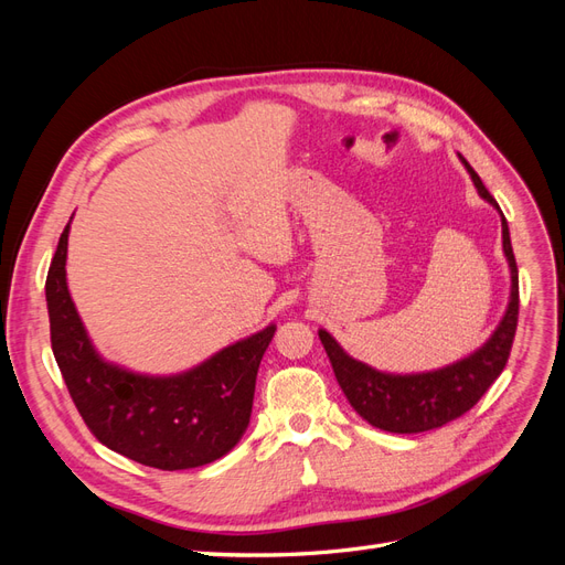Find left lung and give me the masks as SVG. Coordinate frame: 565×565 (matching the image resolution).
<instances>
[{
	"label": "left lung",
	"mask_w": 565,
	"mask_h": 565,
	"mask_svg": "<svg viewBox=\"0 0 565 565\" xmlns=\"http://www.w3.org/2000/svg\"><path fill=\"white\" fill-rule=\"evenodd\" d=\"M461 164L469 172L478 195L500 212L502 221V252L509 264V301L502 320L492 334L483 341L481 347L471 351L469 355L459 358V361L443 365L426 372H409L396 374L372 367L363 361H355L339 341L328 332L318 330L324 351L334 370V377L349 398L351 407L361 415L367 424L377 426L382 431L391 434H419L431 431L438 426L448 424L461 417L471 409L490 384L500 377V372L507 365V358L511 351V341L516 334V320H519V268L514 259V249H511V237L507 218L500 210V204L488 193L481 177H478L471 164L459 158Z\"/></svg>",
	"instance_id": "8db88e82"
}]
</instances>
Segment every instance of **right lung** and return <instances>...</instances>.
I'll return each mask as SVG.
<instances>
[{"instance_id": "1", "label": "right lung", "mask_w": 565, "mask_h": 565, "mask_svg": "<svg viewBox=\"0 0 565 565\" xmlns=\"http://www.w3.org/2000/svg\"><path fill=\"white\" fill-rule=\"evenodd\" d=\"M67 235L71 224L49 266L46 309L51 349L84 424L106 448L162 471L195 469L231 452L249 426L256 372L276 324L177 374L110 363L96 351L67 289Z\"/></svg>"}]
</instances>
